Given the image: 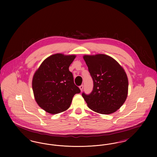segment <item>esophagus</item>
<instances>
[{"label":"esophagus","instance_id":"esophagus-1","mask_svg":"<svg viewBox=\"0 0 157 157\" xmlns=\"http://www.w3.org/2000/svg\"><path fill=\"white\" fill-rule=\"evenodd\" d=\"M83 88V85H81L79 86V89L81 90V91H82Z\"/></svg>","mask_w":157,"mask_h":157}]
</instances>
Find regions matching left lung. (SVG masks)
Instances as JSON below:
<instances>
[{
	"mask_svg": "<svg viewBox=\"0 0 157 157\" xmlns=\"http://www.w3.org/2000/svg\"><path fill=\"white\" fill-rule=\"evenodd\" d=\"M83 58L94 82L92 92L82 94L88 106L101 114L116 112L128 95V80L125 70L116 60L105 54L85 55Z\"/></svg>",
	"mask_w": 157,
	"mask_h": 157,
	"instance_id": "8db88e82",
	"label": "left lung"
}]
</instances>
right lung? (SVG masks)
I'll use <instances>...</instances> for the list:
<instances>
[{
	"instance_id": "add662e5",
	"label": "right lung",
	"mask_w": 157,
	"mask_h": 157,
	"mask_svg": "<svg viewBox=\"0 0 157 157\" xmlns=\"http://www.w3.org/2000/svg\"><path fill=\"white\" fill-rule=\"evenodd\" d=\"M75 58V55L54 54L45 59L34 74V97L37 105L46 112L56 114L65 111L74 96L80 93L69 71Z\"/></svg>"
}]
</instances>
